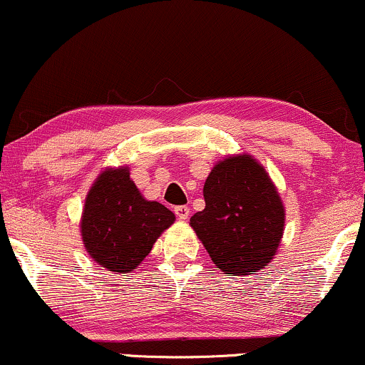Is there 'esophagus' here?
<instances>
[{"instance_id":"obj_1","label":"esophagus","mask_w":365,"mask_h":365,"mask_svg":"<svg viewBox=\"0 0 365 365\" xmlns=\"http://www.w3.org/2000/svg\"><path fill=\"white\" fill-rule=\"evenodd\" d=\"M174 213L179 220H187V218H190V206H186V205L175 206Z\"/></svg>"}]
</instances>
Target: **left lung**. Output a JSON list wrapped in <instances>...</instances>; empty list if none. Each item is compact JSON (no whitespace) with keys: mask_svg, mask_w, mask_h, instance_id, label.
<instances>
[{"mask_svg":"<svg viewBox=\"0 0 365 365\" xmlns=\"http://www.w3.org/2000/svg\"><path fill=\"white\" fill-rule=\"evenodd\" d=\"M203 196L205 210L190 223L225 274L247 276L271 262L284 230V206L259 162L250 155L218 162Z\"/></svg>","mask_w":365,"mask_h":365,"instance_id":"8db88e82","label":"left lung"}]
</instances>
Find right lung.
<instances>
[{
  "instance_id": "obj_1",
  "label": "right lung",
  "mask_w": 365,
  "mask_h": 365,
  "mask_svg": "<svg viewBox=\"0 0 365 365\" xmlns=\"http://www.w3.org/2000/svg\"><path fill=\"white\" fill-rule=\"evenodd\" d=\"M174 213L147 201L127 168L108 169L88 192L81 233L89 255L111 272H130L150 254Z\"/></svg>"
}]
</instances>
